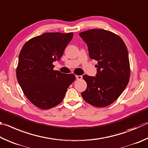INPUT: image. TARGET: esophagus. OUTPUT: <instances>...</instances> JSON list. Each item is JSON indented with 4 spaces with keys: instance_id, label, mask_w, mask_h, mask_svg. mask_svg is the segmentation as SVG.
Instances as JSON below:
<instances>
[{
    "instance_id": "esophagus-1",
    "label": "esophagus",
    "mask_w": 148,
    "mask_h": 148,
    "mask_svg": "<svg viewBox=\"0 0 148 148\" xmlns=\"http://www.w3.org/2000/svg\"><path fill=\"white\" fill-rule=\"evenodd\" d=\"M76 79L77 80H81L82 79V75H76Z\"/></svg>"
}]
</instances>
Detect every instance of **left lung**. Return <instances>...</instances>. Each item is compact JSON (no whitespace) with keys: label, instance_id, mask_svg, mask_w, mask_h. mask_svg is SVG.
Returning a JSON list of instances; mask_svg holds the SVG:
<instances>
[{"label":"left lung","instance_id":"1","mask_svg":"<svg viewBox=\"0 0 148 148\" xmlns=\"http://www.w3.org/2000/svg\"><path fill=\"white\" fill-rule=\"evenodd\" d=\"M79 36L87 44L90 58L98 62L95 77L83 75L87 88L82 97L94 107H105L120 97L129 83L127 48L120 36L108 30L91 29Z\"/></svg>","mask_w":148,"mask_h":148}]
</instances>
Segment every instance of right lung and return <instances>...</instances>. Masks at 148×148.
I'll use <instances>...</instances> for the list:
<instances>
[{"instance_id": "1", "label": "right lung", "mask_w": 148, "mask_h": 148, "mask_svg": "<svg viewBox=\"0 0 148 148\" xmlns=\"http://www.w3.org/2000/svg\"><path fill=\"white\" fill-rule=\"evenodd\" d=\"M73 33L47 32L28 40L21 50L16 75L25 96L36 107L51 108L63 101L74 74L54 70Z\"/></svg>"}]
</instances>
